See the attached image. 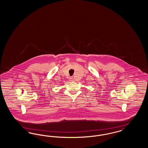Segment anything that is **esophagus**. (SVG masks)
I'll use <instances>...</instances> for the list:
<instances>
[{
    "label": "esophagus",
    "mask_w": 148,
    "mask_h": 148,
    "mask_svg": "<svg viewBox=\"0 0 148 148\" xmlns=\"http://www.w3.org/2000/svg\"><path fill=\"white\" fill-rule=\"evenodd\" d=\"M69 80H70V81H74V78H73L72 77H70Z\"/></svg>",
    "instance_id": "34e87169"
}]
</instances>
